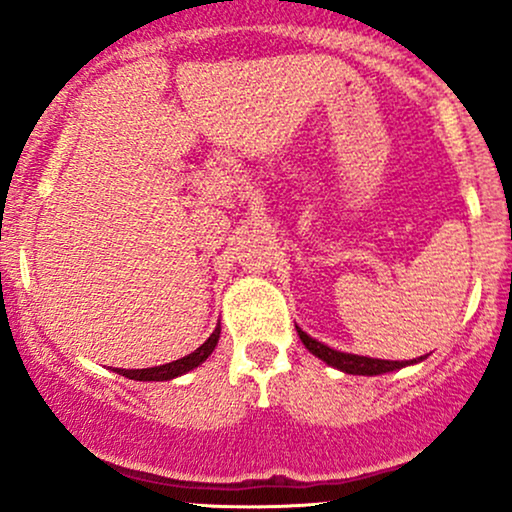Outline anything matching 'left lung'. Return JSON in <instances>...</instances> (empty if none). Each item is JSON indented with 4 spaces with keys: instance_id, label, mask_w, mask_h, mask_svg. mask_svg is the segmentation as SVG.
Segmentation results:
<instances>
[{
    "instance_id": "1",
    "label": "left lung",
    "mask_w": 512,
    "mask_h": 512,
    "mask_svg": "<svg viewBox=\"0 0 512 512\" xmlns=\"http://www.w3.org/2000/svg\"><path fill=\"white\" fill-rule=\"evenodd\" d=\"M298 334H301L303 344L308 346L310 351L317 358H322V361H327L330 366L344 370V373H351V375H380L385 373V370L392 368V363H380V361H373V358H363V356H351V354H342V351H334L330 349V346L315 342V339H310L308 334L298 330Z\"/></svg>"
}]
</instances>
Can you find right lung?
Instances as JSON below:
<instances>
[{
    "instance_id": "right-lung-1",
    "label": "right lung",
    "mask_w": 512,
    "mask_h": 512,
    "mask_svg": "<svg viewBox=\"0 0 512 512\" xmlns=\"http://www.w3.org/2000/svg\"><path fill=\"white\" fill-rule=\"evenodd\" d=\"M195 363H197V354H190L187 358H180V361L168 363V366H163V368H168L166 373H163V378H168V375H178V373H182V370L195 366Z\"/></svg>"
}]
</instances>
